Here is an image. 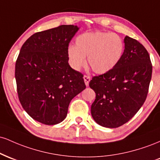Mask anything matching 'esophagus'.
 <instances>
[{
	"label": "esophagus",
	"mask_w": 160,
	"mask_h": 160,
	"mask_svg": "<svg viewBox=\"0 0 160 160\" xmlns=\"http://www.w3.org/2000/svg\"><path fill=\"white\" fill-rule=\"evenodd\" d=\"M83 80H84V82H85L86 86H89V81H90V80H91L90 77L87 76V75H84V76H83Z\"/></svg>",
	"instance_id": "esophagus-1"
}]
</instances>
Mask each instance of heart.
Returning a JSON list of instances; mask_svg holds the SVG:
<instances>
[{
    "label": "heart",
    "mask_w": 160,
    "mask_h": 160,
    "mask_svg": "<svg viewBox=\"0 0 160 160\" xmlns=\"http://www.w3.org/2000/svg\"><path fill=\"white\" fill-rule=\"evenodd\" d=\"M76 46H69L68 58L71 67L80 70L86 65V57L91 69L98 74L111 71L119 64L124 52L125 44L115 33L85 32L76 38Z\"/></svg>",
    "instance_id": "1"
}]
</instances>
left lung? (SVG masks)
Here are the masks:
<instances>
[{"instance_id": "left-lung-1", "label": "left lung", "mask_w": 160, "mask_h": 160, "mask_svg": "<svg viewBox=\"0 0 160 160\" xmlns=\"http://www.w3.org/2000/svg\"><path fill=\"white\" fill-rule=\"evenodd\" d=\"M124 43V52L118 65L89 82V87L95 92L92 117L103 127L117 128L127 122L148 95L152 76L149 54L133 38L126 36Z\"/></svg>"}]
</instances>
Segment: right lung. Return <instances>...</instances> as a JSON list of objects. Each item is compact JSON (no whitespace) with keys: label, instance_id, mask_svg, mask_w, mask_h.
I'll list each match as a JSON object with an SVG mask.
<instances>
[{"label":"right lung","instance_id":"obj_1","mask_svg":"<svg viewBox=\"0 0 160 160\" xmlns=\"http://www.w3.org/2000/svg\"><path fill=\"white\" fill-rule=\"evenodd\" d=\"M78 30L63 25L35 33L20 49L15 70L19 99L28 114L43 124L62 122L71 101L86 88L83 75L71 68L67 55Z\"/></svg>","mask_w":160,"mask_h":160}]
</instances>
